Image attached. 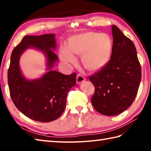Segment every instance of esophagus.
<instances>
[{"label":"esophagus","instance_id":"1","mask_svg":"<svg viewBox=\"0 0 151 151\" xmlns=\"http://www.w3.org/2000/svg\"><path fill=\"white\" fill-rule=\"evenodd\" d=\"M85 81V78L83 76H82L81 75L78 74L77 76H76V83L78 84H81Z\"/></svg>","mask_w":151,"mask_h":151}]
</instances>
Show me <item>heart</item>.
<instances>
[{"label": "heart", "instance_id": "1", "mask_svg": "<svg viewBox=\"0 0 151 151\" xmlns=\"http://www.w3.org/2000/svg\"><path fill=\"white\" fill-rule=\"evenodd\" d=\"M112 42L105 33L88 32L73 37L69 43L62 46L60 57L64 63L73 64L75 54L82 55V62L91 70H99L105 66L111 57Z\"/></svg>", "mask_w": 151, "mask_h": 151}]
</instances>
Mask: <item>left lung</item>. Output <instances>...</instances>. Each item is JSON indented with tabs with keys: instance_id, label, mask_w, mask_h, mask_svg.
Instances as JSON below:
<instances>
[{
	"instance_id": "obj_1",
	"label": "left lung",
	"mask_w": 151,
	"mask_h": 151,
	"mask_svg": "<svg viewBox=\"0 0 151 151\" xmlns=\"http://www.w3.org/2000/svg\"><path fill=\"white\" fill-rule=\"evenodd\" d=\"M111 59L102 69L89 76L95 91L91 103L97 112L117 115L133 103L141 81V67L134 43L115 25Z\"/></svg>"
}]
</instances>
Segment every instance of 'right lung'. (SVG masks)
Wrapping results in <instances>:
<instances>
[{"instance_id": "add662e5", "label": "right lung", "mask_w": 151, "mask_h": 151, "mask_svg": "<svg viewBox=\"0 0 151 151\" xmlns=\"http://www.w3.org/2000/svg\"><path fill=\"white\" fill-rule=\"evenodd\" d=\"M56 48L54 34L27 35L11 54L8 84L12 101L22 114L36 121L48 122L59 118L68 91L76 85V73L65 75L52 69L58 60L53 51ZM28 48L40 51L47 58V73L34 80L25 78L19 68L20 56Z\"/></svg>"}]
</instances>
